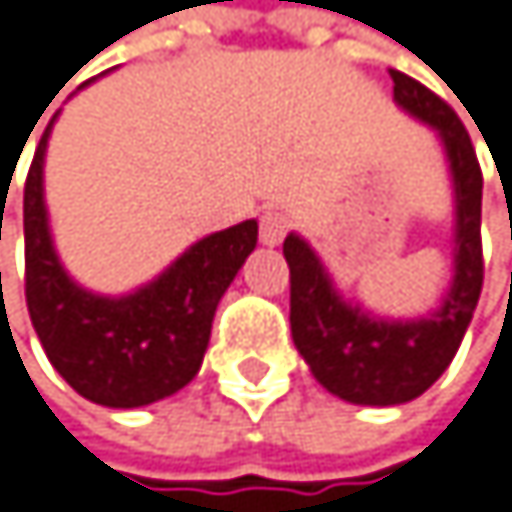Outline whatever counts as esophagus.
I'll return each mask as SVG.
<instances>
[{
    "label": "esophagus",
    "instance_id": "obj_1",
    "mask_svg": "<svg viewBox=\"0 0 512 512\" xmlns=\"http://www.w3.org/2000/svg\"><path fill=\"white\" fill-rule=\"evenodd\" d=\"M288 233V218L279 215V212H267L261 218V242L264 245H279Z\"/></svg>",
    "mask_w": 512,
    "mask_h": 512
}]
</instances>
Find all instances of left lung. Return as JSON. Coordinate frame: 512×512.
<instances>
[{
	"mask_svg": "<svg viewBox=\"0 0 512 512\" xmlns=\"http://www.w3.org/2000/svg\"><path fill=\"white\" fill-rule=\"evenodd\" d=\"M394 102L437 130L455 188V276L425 318L385 321L340 297L306 239L282 245L291 270V337L312 376L349 404L394 407L425 394L452 364L483 291V172L452 108L416 78L391 69Z\"/></svg>",
	"mask_w": 512,
	"mask_h": 512,
	"instance_id": "8db88e82",
	"label": "left lung"
}]
</instances>
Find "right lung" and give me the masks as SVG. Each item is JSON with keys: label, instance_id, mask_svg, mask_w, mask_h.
<instances>
[{"label": "right lung", "instance_id": "1", "mask_svg": "<svg viewBox=\"0 0 512 512\" xmlns=\"http://www.w3.org/2000/svg\"><path fill=\"white\" fill-rule=\"evenodd\" d=\"M51 124L23 185V282L32 327L54 370L81 397L115 410L154 404L197 376L218 300L258 245V221L194 242L133 294L84 291L63 270L48 230L42 166Z\"/></svg>", "mask_w": 512, "mask_h": 512}]
</instances>
